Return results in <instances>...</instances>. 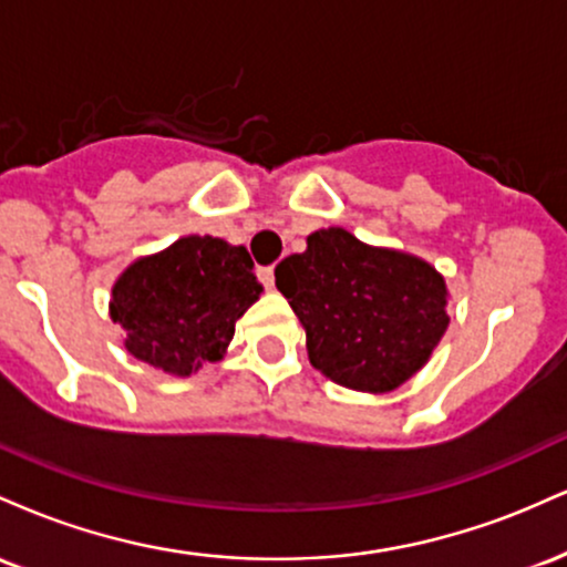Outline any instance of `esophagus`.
Listing matches in <instances>:
<instances>
[{"instance_id":"34e87169","label":"esophagus","mask_w":567,"mask_h":567,"mask_svg":"<svg viewBox=\"0 0 567 567\" xmlns=\"http://www.w3.org/2000/svg\"><path fill=\"white\" fill-rule=\"evenodd\" d=\"M258 279L264 288H275V269L271 266H258Z\"/></svg>"}]
</instances>
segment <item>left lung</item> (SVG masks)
<instances>
[{"mask_svg": "<svg viewBox=\"0 0 567 567\" xmlns=\"http://www.w3.org/2000/svg\"><path fill=\"white\" fill-rule=\"evenodd\" d=\"M277 290L306 328L309 360L357 392H392L445 333V279L405 252L322 229L275 269Z\"/></svg>", "mask_w": 567, "mask_h": 567, "instance_id": "obj_1", "label": "left lung"}]
</instances>
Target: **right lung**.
<instances>
[{
  "label": "right lung",
  "mask_w": 567,
  "mask_h": 567,
  "mask_svg": "<svg viewBox=\"0 0 567 567\" xmlns=\"http://www.w3.org/2000/svg\"><path fill=\"white\" fill-rule=\"evenodd\" d=\"M112 296V320L127 330L130 354L165 373L192 375L202 362L224 357L261 285L245 247L184 237L130 266Z\"/></svg>",
  "instance_id": "1"
}]
</instances>
